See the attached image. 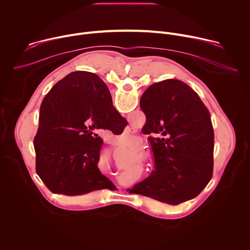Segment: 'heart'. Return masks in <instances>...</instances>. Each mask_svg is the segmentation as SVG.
Segmentation results:
<instances>
[{
	"instance_id": "b5f03b06",
	"label": "heart",
	"mask_w": 250,
	"mask_h": 250,
	"mask_svg": "<svg viewBox=\"0 0 250 250\" xmlns=\"http://www.w3.org/2000/svg\"><path fill=\"white\" fill-rule=\"evenodd\" d=\"M141 146H142V142H141V140H139V139L133 140V141H131L130 144L128 145V147L131 148V149H133V150H138L139 148H141Z\"/></svg>"
}]
</instances>
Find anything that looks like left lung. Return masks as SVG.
<instances>
[{"mask_svg": "<svg viewBox=\"0 0 250 250\" xmlns=\"http://www.w3.org/2000/svg\"><path fill=\"white\" fill-rule=\"evenodd\" d=\"M140 108L146 117L141 131L149 135L155 170L129 192L170 205L197 197L210 181L213 167L207 106L189 85L167 79L146 90Z\"/></svg>", "mask_w": 250, "mask_h": 250, "instance_id": "8db88e82", "label": "left lung"}]
</instances>
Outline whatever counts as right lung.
Segmentation results:
<instances>
[{"instance_id": "add662e5", "label": "right lung", "mask_w": 250, "mask_h": 250, "mask_svg": "<svg viewBox=\"0 0 250 250\" xmlns=\"http://www.w3.org/2000/svg\"><path fill=\"white\" fill-rule=\"evenodd\" d=\"M99 77L76 71L44 97L33 146L37 173L54 194L79 196L116 186L98 168L103 139L96 130L121 134L127 122L115 109Z\"/></svg>"}]
</instances>
